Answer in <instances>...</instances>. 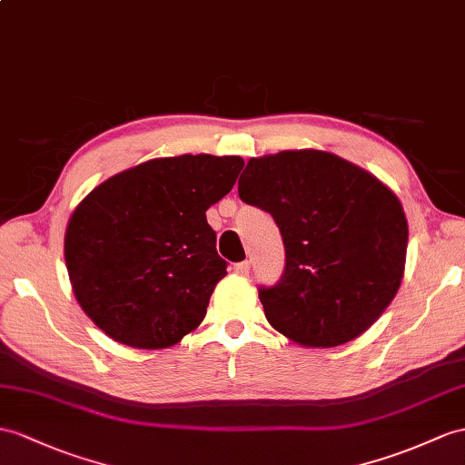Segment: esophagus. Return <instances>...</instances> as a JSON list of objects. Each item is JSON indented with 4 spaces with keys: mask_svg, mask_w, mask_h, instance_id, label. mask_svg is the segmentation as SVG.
<instances>
[{
    "mask_svg": "<svg viewBox=\"0 0 465 465\" xmlns=\"http://www.w3.org/2000/svg\"><path fill=\"white\" fill-rule=\"evenodd\" d=\"M234 272L239 276H248V272H251V262H248V260H244V262L234 264Z\"/></svg>",
    "mask_w": 465,
    "mask_h": 465,
    "instance_id": "obj_1",
    "label": "esophagus"
}]
</instances>
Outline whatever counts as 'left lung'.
I'll use <instances>...</instances> for the list:
<instances>
[{
	"instance_id": "8db88e82",
	"label": "left lung",
	"mask_w": 465,
	"mask_h": 465,
	"mask_svg": "<svg viewBox=\"0 0 465 465\" xmlns=\"http://www.w3.org/2000/svg\"><path fill=\"white\" fill-rule=\"evenodd\" d=\"M239 197L272 214L286 251L260 286L268 323L303 347L365 333L401 288L409 224L399 197L365 169L320 150L251 157Z\"/></svg>"
}]
</instances>
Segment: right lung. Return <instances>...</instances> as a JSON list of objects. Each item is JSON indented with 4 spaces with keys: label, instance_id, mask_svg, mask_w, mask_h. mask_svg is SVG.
<instances>
[{
    "label": "right lung",
    "instance_id": "add662e5",
    "mask_svg": "<svg viewBox=\"0 0 465 465\" xmlns=\"http://www.w3.org/2000/svg\"><path fill=\"white\" fill-rule=\"evenodd\" d=\"M239 155L160 157L106 179L64 232L76 302L102 331L135 349L179 343L226 276L207 209L232 189Z\"/></svg>",
    "mask_w": 465,
    "mask_h": 465
}]
</instances>
